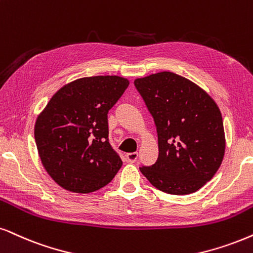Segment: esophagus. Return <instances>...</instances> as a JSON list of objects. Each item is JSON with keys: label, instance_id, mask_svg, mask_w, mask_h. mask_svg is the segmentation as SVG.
I'll return each instance as SVG.
<instances>
[{"label": "esophagus", "instance_id": "esophagus-1", "mask_svg": "<svg viewBox=\"0 0 253 253\" xmlns=\"http://www.w3.org/2000/svg\"><path fill=\"white\" fill-rule=\"evenodd\" d=\"M126 158H127V160H128L129 162H135L136 160H137V153L136 152H134V153H128V154L126 155Z\"/></svg>", "mask_w": 253, "mask_h": 253}]
</instances>
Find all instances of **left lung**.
<instances>
[{
  "mask_svg": "<svg viewBox=\"0 0 253 253\" xmlns=\"http://www.w3.org/2000/svg\"><path fill=\"white\" fill-rule=\"evenodd\" d=\"M154 119L159 158L140 171L164 193L197 191L218 170L225 152L222 114L189 79L164 71L134 81Z\"/></svg>",
  "mask_w": 253,
  "mask_h": 253,
  "instance_id": "obj_1",
  "label": "left lung"
}]
</instances>
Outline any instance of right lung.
<instances>
[{
  "instance_id": "add662e5",
  "label": "right lung",
  "mask_w": 253,
  "mask_h": 253,
  "mask_svg": "<svg viewBox=\"0 0 253 253\" xmlns=\"http://www.w3.org/2000/svg\"><path fill=\"white\" fill-rule=\"evenodd\" d=\"M128 79L95 76L59 88L38 116L35 140L47 174L63 189L88 194L110 183L123 166L108 142L107 113Z\"/></svg>"
}]
</instances>
